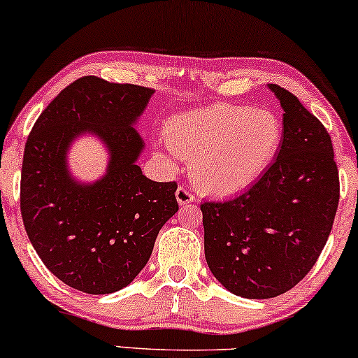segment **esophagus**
Returning a JSON list of instances; mask_svg holds the SVG:
<instances>
[{
  "mask_svg": "<svg viewBox=\"0 0 358 358\" xmlns=\"http://www.w3.org/2000/svg\"><path fill=\"white\" fill-rule=\"evenodd\" d=\"M176 200H178L179 205H187L194 202V195L189 192V189L178 187V190H176Z\"/></svg>",
  "mask_w": 358,
  "mask_h": 358,
  "instance_id": "1",
  "label": "esophagus"
}]
</instances>
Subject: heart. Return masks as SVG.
Instances as JSON below:
<instances>
[{"instance_id": "b5f03b06", "label": "heart", "mask_w": 358, "mask_h": 358, "mask_svg": "<svg viewBox=\"0 0 358 358\" xmlns=\"http://www.w3.org/2000/svg\"><path fill=\"white\" fill-rule=\"evenodd\" d=\"M168 148L190 159V178L213 197L252 187L277 158L283 125L268 109L229 102L176 114L164 129Z\"/></svg>"}]
</instances>
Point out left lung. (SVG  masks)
Masks as SVG:
<instances>
[{
    "instance_id": "left-lung-1",
    "label": "left lung",
    "mask_w": 358,
    "mask_h": 358,
    "mask_svg": "<svg viewBox=\"0 0 358 358\" xmlns=\"http://www.w3.org/2000/svg\"><path fill=\"white\" fill-rule=\"evenodd\" d=\"M283 109V140L267 173L228 202H203L210 272L233 295L266 300L296 285L329 238L339 203L331 136L296 96L267 85Z\"/></svg>"
}]
</instances>
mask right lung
<instances>
[{
    "label": "right lung",
    "mask_w": 358,
    "mask_h": 358,
    "mask_svg": "<svg viewBox=\"0 0 358 358\" xmlns=\"http://www.w3.org/2000/svg\"><path fill=\"white\" fill-rule=\"evenodd\" d=\"M153 87L85 76L38 117L24 148L21 213L45 267L68 287L107 295L143 271L163 224L178 212L176 182H155L136 161L135 129ZM94 136L108 150L105 174L87 183L71 173L67 151Z\"/></svg>",
    "instance_id": "add662e5"
}]
</instances>
